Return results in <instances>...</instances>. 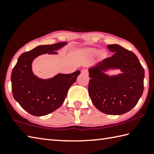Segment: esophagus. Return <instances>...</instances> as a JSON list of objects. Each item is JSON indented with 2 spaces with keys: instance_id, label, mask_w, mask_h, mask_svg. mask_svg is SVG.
Listing matches in <instances>:
<instances>
[{
  "instance_id": "esophagus-1",
  "label": "esophagus",
  "mask_w": 154,
  "mask_h": 154,
  "mask_svg": "<svg viewBox=\"0 0 154 154\" xmlns=\"http://www.w3.org/2000/svg\"><path fill=\"white\" fill-rule=\"evenodd\" d=\"M81 73H82V74H86V75H87V74H88V72L87 69H82Z\"/></svg>"
}]
</instances>
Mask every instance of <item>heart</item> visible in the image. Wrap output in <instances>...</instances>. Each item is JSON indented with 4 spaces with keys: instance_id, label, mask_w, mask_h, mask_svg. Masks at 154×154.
Segmentation results:
<instances>
[{
    "instance_id": "b5f03b06",
    "label": "heart",
    "mask_w": 154,
    "mask_h": 154,
    "mask_svg": "<svg viewBox=\"0 0 154 154\" xmlns=\"http://www.w3.org/2000/svg\"><path fill=\"white\" fill-rule=\"evenodd\" d=\"M91 53H92L93 54H96L97 53V50H92V51H91Z\"/></svg>"
}]
</instances>
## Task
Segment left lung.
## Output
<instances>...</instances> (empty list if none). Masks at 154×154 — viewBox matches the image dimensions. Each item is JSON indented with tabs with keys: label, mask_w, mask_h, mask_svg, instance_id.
Here are the masks:
<instances>
[{
	"label": "left lung",
	"mask_w": 154,
	"mask_h": 154,
	"mask_svg": "<svg viewBox=\"0 0 154 154\" xmlns=\"http://www.w3.org/2000/svg\"><path fill=\"white\" fill-rule=\"evenodd\" d=\"M107 47L114 54L88 69V94L99 111L109 115L124 114L133 109L142 96L144 69L131 51L116 44ZM110 69H120L122 73L109 76L104 72Z\"/></svg>",
	"instance_id": "left-lung-1"
}]
</instances>
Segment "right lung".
I'll use <instances>...</instances> for the list:
<instances>
[{
	"instance_id": "obj_1",
	"label": "right lung",
	"mask_w": 154,
	"mask_h": 154,
	"mask_svg": "<svg viewBox=\"0 0 154 154\" xmlns=\"http://www.w3.org/2000/svg\"><path fill=\"white\" fill-rule=\"evenodd\" d=\"M67 43L40 45L19 57L11 76L12 93L15 101L29 114L42 116L58 109L80 74V71L77 70L69 74H58L45 80L39 79L32 72V63L35 58L46 53L56 55L55 51Z\"/></svg>"
}]
</instances>
